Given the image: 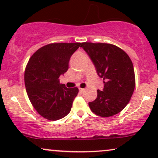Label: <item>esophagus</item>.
I'll list each match as a JSON object with an SVG mask.
<instances>
[{
  "label": "esophagus",
  "mask_w": 158,
  "mask_h": 158,
  "mask_svg": "<svg viewBox=\"0 0 158 158\" xmlns=\"http://www.w3.org/2000/svg\"><path fill=\"white\" fill-rule=\"evenodd\" d=\"M79 91L81 93H83L85 91V89H81V88H79Z\"/></svg>",
  "instance_id": "1"
}]
</instances>
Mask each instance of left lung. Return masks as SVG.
<instances>
[{
  "instance_id": "obj_1",
  "label": "left lung",
  "mask_w": 158,
  "mask_h": 158,
  "mask_svg": "<svg viewBox=\"0 0 158 158\" xmlns=\"http://www.w3.org/2000/svg\"><path fill=\"white\" fill-rule=\"evenodd\" d=\"M81 48L94 64L104 87L97 90L95 100L89 102L91 111L108 117L122 111L130 100L135 85L133 62L127 54L114 44L83 42Z\"/></svg>"
}]
</instances>
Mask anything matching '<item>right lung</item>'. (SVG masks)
<instances>
[{
    "instance_id": "right-lung-1",
    "label": "right lung",
    "mask_w": 158,
    "mask_h": 158,
    "mask_svg": "<svg viewBox=\"0 0 158 158\" xmlns=\"http://www.w3.org/2000/svg\"><path fill=\"white\" fill-rule=\"evenodd\" d=\"M82 43H52L39 49L29 59L25 72V85L36 111L51 121L69 114L77 88L68 89L59 77L69 69L71 56Z\"/></svg>"
}]
</instances>
